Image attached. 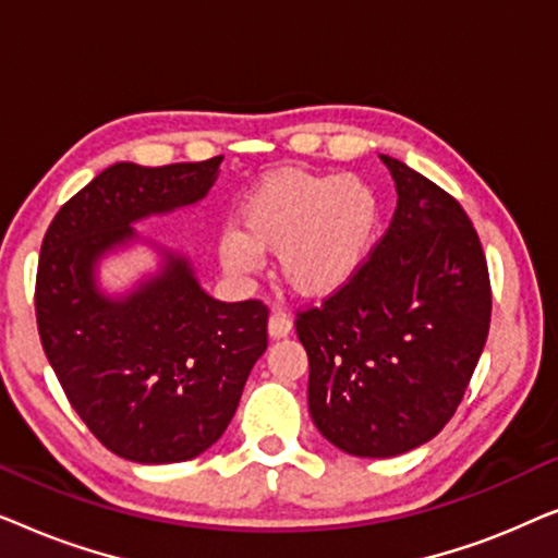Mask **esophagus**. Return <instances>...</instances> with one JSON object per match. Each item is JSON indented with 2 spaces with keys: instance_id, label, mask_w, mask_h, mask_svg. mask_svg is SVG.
Wrapping results in <instances>:
<instances>
[{
  "instance_id": "34e87169",
  "label": "esophagus",
  "mask_w": 558,
  "mask_h": 558,
  "mask_svg": "<svg viewBox=\"0 0 558 558\" xmlns=\"http://www.w3.org/2000/svg\"><path fill=\"white\" fill-rule=\"evenodd\" d=\"M292 332V319H289L284 312H271L269 317V335L274 340L279 338H287V335Z\"/></svg>"
}]
</instances>
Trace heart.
<instances>
[{
    "instance_id": "1",
    "label": "heart",
    "mask_w": 558,
    "mask_h": 558,
    "mask_svg": "<svg viewBox=\"0 0 558 558\" xmlns=\"http://www.w3.org/2000/svg\"><path fill=\"white\" fill-rule=\"evenodd\" d=\"M239 231L218 241L220 266L251 277L277 251L279 279L294 294L325 300L345 289L373 256L380 231L378 193L363 178L277 170L239 205Z\"/></svg>"
}]
</instances>
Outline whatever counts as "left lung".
<instances>
[{
    "instance_id": "1",
    "label": "left lung",
    "mask_w": 558,
    "mask_h": 558,
    "mask_svg": "<svg viewBox=\"0 0 558 558\" xmlns=\"http://www.w3.org/2000/svg\"><path fill=\"white\" fill-rule=\"evenodd\" d=\"M396 213L363 271L296 315L310 357V416L355 457H396L445 429L490 330V279L462 205L380 155Z\"/></svg>"
}]
</instances>
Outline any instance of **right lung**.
I'll use <instances>...</instances> for the list:
<instances>
[{
    "mask_svg": "<svg viewBox=\"0 0 558 558\" xmlns=\"http://www.w3.org/2000/svg\"><path fill=\"white\" fill-rule=\"evenodd\" d=\"M220 162L111 165L58 210L43 239L35 312L45 355L94 437L124 460L185 462L216 445L266 350L262 302L216 300L193 258L134 228L195 208ZM136 242L153 248L156 269L106 293L100 264Z\"/></svg>",
    "mask_w": 558,
    "mask_h": 558,
    "instance_id": "1",
    "label": "right lung"
}]
</instances>
